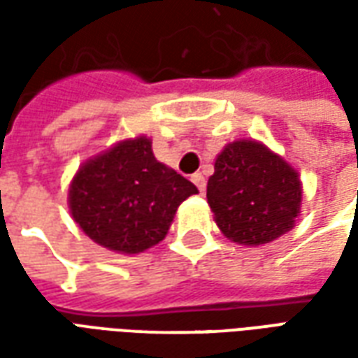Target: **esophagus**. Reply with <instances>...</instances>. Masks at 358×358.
<instances>
[{
  "instance_id": "obj_1",
  "label": "esophagus",
  "mask_w": 358,
  "mask_h": 358,
  "mask_svg": "<svg viewBox=\"0 0 358 358\" xmlns=\"http://www.w3.org/2000/svg\"><path fill=\"white\" fill-rule=\"evenodd\" d=\"M192 182H194L195 186H197V189L199 192H205V186H207V182H205V176H203L201 172H195V174H192Z\"/></svg>"
}]
</instances>
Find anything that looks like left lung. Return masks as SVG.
I'll list each match as a JSON object with an SVG mask.
<instances>
[{"instance_id":"1","label":"left lung","mask_w":358,"mask_h":358,"mask_svg":"<svg viewBox=\"0 0 358 358\" xmlns=\"http://www.w3.org/2000/svg\"><path fill=\"white\" fill-rule=\"evenodd\" d=\"M207 199L226 238L261 245L293 228L301 182L297 172L263 143L234 141L217 157Z\"/></svg>"}]
</instances>
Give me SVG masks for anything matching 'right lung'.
<instances>
[{"mask_svg": "<svg viewBox=\"0 0 358 358\" xmlns=\"http://www.w3.org/2000/svg\"><path fill=\"white\" fill-rule=\"evenodd\" d=\"M197 194L182 174L159 163L148 138L118 143L74 176L71 213L103 248L140 253L163 240L180 203Z\"/></svg>", "mask_w": 358, "mask_h": 358, "instance_id": "1", "label": "right lung"}]
</instances>
